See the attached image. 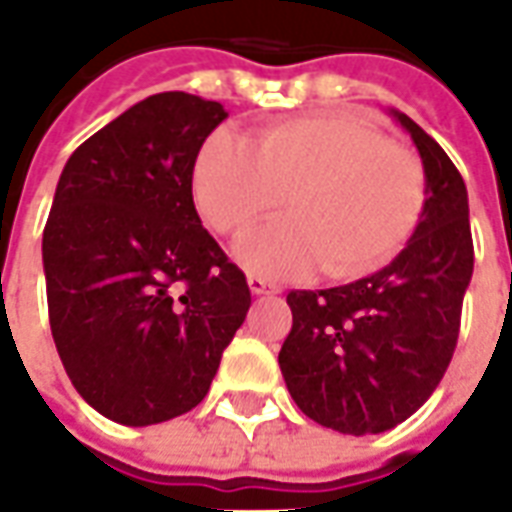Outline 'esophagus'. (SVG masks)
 <instances>
[{
  "instance_id": "obj_1",
  "label": "esophagus",
  "mask_w": 512,
  "mask_h": 512,
  "mask_svg": "<svg viewBox=\"0 0 512 512\" xmlns=\"http://www.w3.org/2000/svg\"><path fill=\"white\" fill-rule=\"evenodd\" d=\"M246 282H249V290H252L255 296H266V293H277V290H279L274 282H268V279L257 277V274H249V279H246Z\"/></svg>"
}]
</instances>
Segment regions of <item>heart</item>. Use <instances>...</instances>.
<instances>
[{
  "instance_id": "heart-1",
  "label": "heart",
  "mask_w": 512,
  "mask_h": 512,
  "mask_svg": "<svg viewBox=\"0 0 512 512\" xmlns=\"http://www.w3.org/2000/svg\"><path fill=\"white\" fill-rule=\"evenodd\" d=\"M191 191L213 233L238 238L268 213L290 216L238 246L266 277L321 268L359 279L384 268L417 230L425 169L414 150L345 112H312L260 128L249 142L213 134L194 161Z\"/></svg>"
}]
</instances>
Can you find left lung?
I'll return each mask as SVG.
<instances>
[{
	"label": "left lung",
	"instance_id": "1",
	"mask_svg": "<svg viewBox=\"0 0 512 512\" xmlns=\"http://www.w3.org/2000/svg\"><path fill=\"white\" fill-rule=\"evenodd\" d=\"M425 167V208L386 268L329 290H290L279 367L296 406L323 428L384 433L439 386L461 332L474 268L469 197L439 142L403 112Z\"/></svg>",
	"mask_w": 512,
	"mask_h": 512
}]
</instances>
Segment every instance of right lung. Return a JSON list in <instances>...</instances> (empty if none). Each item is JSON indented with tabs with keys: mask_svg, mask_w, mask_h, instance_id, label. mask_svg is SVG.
<instances>
[{
	"mask_svg": "<svg viewBox=\"0 0 512 512\" xmlns=\"http://www.w3.org/2000/svg\"><path fill=\"white\" fill-rule=\"evenodd\" d=\"M224 117L197 95H150L76 147L54 191L51 337L76 392L120 425L197 406L252 304L191 197L197 153Z\"/></svg>",
	"mask_w": 512,
	"mask_h": 512,
	"instance_id": "add662e5",
	"label": "right lung"
}]
</instances>
